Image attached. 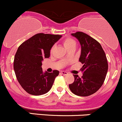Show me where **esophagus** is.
<instances>
[{"instance_id":"34e87169","label":"esophagus","mask_w":122,"mask_h":122,"mask_svg":"<svg viewBox=\"0 0 122 122\" xmlns=\"http://www.w3.org/2000/svg\"><path fill=\"white\" fill-rule=\"evenodd\" d=\"M61 74H62V75H67L68 74L67 72H65V71H61Z\"/></svg>"}]
</instances>
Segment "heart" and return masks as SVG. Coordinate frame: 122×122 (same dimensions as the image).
I'll return each instance as SVG.
<instances>
[{"label": "heart", "instance_id": "obj_1", "mask_svg": "<svg viewBox=\"0 0 122 122\" xmlns=\"http://www.w3.org/2000/svg\"><path fill=\"white\" fill-rule=\"evenodd\" d=\"M63 42L64 46L65 47V48L67 50L76 47V42H75V41L73 39H71V38H66V39H65L63 41V42ZM53 49V47H52L51 51H52Z\"/></svg>", "mask_w": 122, "mask_h": 122}]
</instances>
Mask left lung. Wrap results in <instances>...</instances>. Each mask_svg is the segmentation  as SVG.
Returning a JSON list of instances; mask_svg holds the SVG:
<instances>
[{"label": "left lung", "mask_w": 122, "mask_h": 122, "mask_svg": "<svg viewBox=\"0 0 122 122\" xmlns=\"http://www.w3.org/2000/svg\"><path fill=\"white\" fill-rule=\"evenodd\" d=\"M81 45V55L79 61L83 64L80 78L73 75L74 82L69 84L73 94L86 97L94 94L103 85L108 69L107 58L100 44L95 39L83 32L71 34Z\"/></svg>", "instance_id": "left-lung-1"}]
</instances>
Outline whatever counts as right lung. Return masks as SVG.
Returning <instances> with one entry per match:
<instances>
[{"label":"right lung","instance_id":"add662e5","mask_svg":"<svg viewBox=\"0 0 122 122\" xmlns=\"http://www.w3.org/2000/svg\"><path fill=\"white\" fill-rule=\"evenodd\" d=\"M61 35L38 33L23 42L17 49L14 70L19 84L28 94L41 95L50 90L59 71L44 72L42 61L50 57V50Z\"/></svg>","mask_w":122,"mask_h":122}]
</instances>
